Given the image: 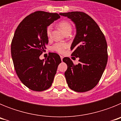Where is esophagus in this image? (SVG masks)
Returning a JSON list of instances; mask_svg holds the SVG:
<instances>
[{
  "mask_svg": "<svg viewBox=\"0 0 121 121\" xmlns=\"http://www.w3.org/2000/svg\"><path fill=\"white\" fill-rule=\"evenodd\" d=\"M63 58H64V57H63V56H60V59H61L62 61V59H63Z\"/></svg>",
  "mask_w": 121,
  "mask_h": 121,
  "instance_id": "obj_1",
  "label": "esophagus"
}]
</instances>
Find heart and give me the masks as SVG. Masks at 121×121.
Returning <instances> with one entry per match:
<instances>
[{
  "label": "heart",
  "mask_w": 121,
  "mask_h": 121,
  "mask_svg": "<svg viewBox=\"0 0 121 121\" xmlns=\"http://www.w3.org/2000/svg\"><path fill=\"white\" fill-rule=\"evenodd\" d=\"M59 26L62 30L64 31L65 34L70 33L72 30V25L70 22L67 21H62L59 23ZM51 33H52V26L49 25L47 28V36L48 38L51 37ZM67 45L65 43L58 42L56 43L51 47V49L53 51L57 52L59 53H63L65 51V50L67 48Z\"/></svg>",
  "instance_id": "1"
}]
</instances>
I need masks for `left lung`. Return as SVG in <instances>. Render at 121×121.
Instances as JSON below:
<instances>
[{
    "mask_svg": "<svg viewBox=\"0 0 121 121\" xmlns=\"http://www.w3.org/2000/svg\"><path fill=\"white\" fill-rule=\"evenodd\" d=\"M75 23L76 35L71 46L72 55L79 57L74 64L69 57L63 61L67 65L65 72L68 86L76 92L93 89L100 81L108 60L107 43L104 35L96 22L84 12L60 13Z\"/></svg>",
    "mask_w": 121,
    "mask_h": 121,
    "instance_id": "obj_1",
    "label": "left lung"
}]
</instances>
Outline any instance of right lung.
Here are the masks:
<instances>
[{
	"mask_svg": "<svg viewBox=\"0 0 121 121\" xmlns=\"http://www.w3.org/2000/svg\"><path fill=\"white\" fill-rule=\"evenodd\" d=\"M59 17L57 13L37 11L25 18L14 33L11 52L15 71L21 82L31 90L48 89L61 62L55 53H50L45 60L39 59L48 43L47 28Z\"/></svg>",
	"mask_w": 121,
	"mask_h": 121,
	"instance_id": "1",
	"label": "right lung"
}]
</instances>
